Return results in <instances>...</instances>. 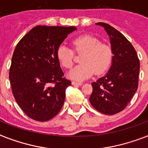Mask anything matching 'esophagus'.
Here are the masks:
<instances>
[{"label": "esophagus", "mask_w": 148, "mask_h": 148, "mask_svg": "<svg viewBox=\"0 0 148 148\" xmlns=\"http://www.w3.org/2000/svg\"><path fill=\"white\" fill-rule=\"evenodd\" d=\"M82 82H75V81H73L72 82V85L74 86H82Z\"/></svg>", "instance_id": "obj_1"}]
</instances>
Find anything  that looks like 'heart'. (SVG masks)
I'll return each mask as SVG.
<instances>
[{
    "instance_id": "obj_1",
    "label": "heart",
    "mask_w": 148,
    "mask_h": 148,
    "mask_svg": "<svg viewBox=\"0 0 148 148\" xmlns=\"http://www.w3.org/2000/svg\"><path fill=\"white\" fill-rule=\"evenodd\" d=\"M74 51L81 56L82 64L72 69L68 77L76 81H83L95 73L104 74L110 66L113 56L111 46L101 42L98 38L90 35H83L72 40ZM74 51L66 45H61L57 50V58L60 64L66 69L73 66Z\"/></svg>"
}]
</instances>
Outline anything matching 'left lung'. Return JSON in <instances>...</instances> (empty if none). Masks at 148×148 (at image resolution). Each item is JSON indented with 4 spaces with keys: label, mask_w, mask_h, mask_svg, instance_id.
I'll return each mask as SVG.
<instances>
[{
    "label": "left lung",
    "mask_w": 148,
    "mask_h": 148,
    "mask_svg": "<svg viewBox=\"0 0 148 148\" xmlns=\"http://www.w3.org/2000/svg\"><path fill=\"white\" fill-rule=\"evenodd\" d=\"M108 33L113 53L106 76L92 83L91 105L101 113L113 115L124 110L136 92L140 61L136 50L122 34L106 23H97Z\"/></svg>",
    "instance_id": "obj_1"
}]
</instances>
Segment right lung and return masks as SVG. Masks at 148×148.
Instances as JSON below:
<instances>
[{
	"instance_id": "right-lung-1",
	"label": "right lung",
	"mask_w": 148,
	"mask_h": 148,
	"mask_svg": "<svg viewBox=\"0 0 148 148\" xmlns=\"http://www.w3.org/2000/svg\"><path fill=\"white\" fill-rule=\"evenodd\" d=\"M75 27L36 26L18 42L12 55L9 80L18 106L29 117L47 121L61 110L66 89L57 50Z\"/></svg>"
}]
</instances>
